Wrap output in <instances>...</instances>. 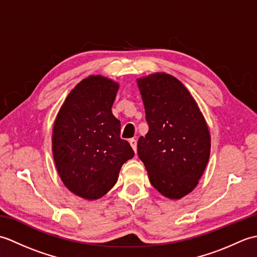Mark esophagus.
I'll list each match as a JSON object with an SVG mask.
<instances>
[{"mask_svg":"<svg viewBox=\"0 0 257 257\" xmlns=\"http://www.w3.org/2000/svg\"><path fill=\"white\" fill-rule=\"evenodd\" d=\"M129 144L132 146V148L134 149L135 152H137V140L136 139H130L129 140Z\"/></svg>","mask_w":257,"mask_h":257,"instance_id":"1","label":"esophagus"}]
</instances>
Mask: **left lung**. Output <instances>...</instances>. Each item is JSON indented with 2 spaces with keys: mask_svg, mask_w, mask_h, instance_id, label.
<instances>
[{
  "mask_svg": "<svg viewBox=\"0 0 257 257\" xmlns=\"http://www.w3.org/2000/svg\"><path fill=\"white\" fill-rule=\"evenodd\" d=\"M149 132L138 140V157L151 184L169 199H181L203 174L211 150L204 117L184 85L168 74L137 80Z\"/></svg>",
  "mask_w": 257,
  "mask_h": 257,
  "instance_id": "left-lung-1",
  "label": "left lung"
}]
</instances>
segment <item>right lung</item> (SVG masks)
I'll use <instances>...</instances> for the list:
<instances>
[{
	"label": "right lung",
	"instance_id": "add662e5",
	"mask_svg": "<svg viewBox=\"0 0 257 257\" xmlns=\"http://www.w3.org/2000/svg\"><path fill=\"white\" fill-rule=\"evenodd\" d=\"M119 85L89 76L70 91L53 129V157L66 188L87 200L105 195L135 152L120 139V121L111 111Z\"/></svg>",
	"mask_w": 257,
	"mask_h": 257
}]
</instances>
